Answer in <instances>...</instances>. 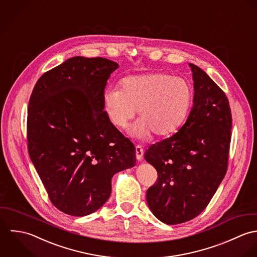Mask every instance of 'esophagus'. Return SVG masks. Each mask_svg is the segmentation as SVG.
<instances>
[{"label": "esophagus", "mask_w": 257, "mask_h": 257, "mask_svg": "<svg viewBox=\"0 0 257 257\" xmlns=\"http://www.w3.org/2000/svg\"><path fill=\"white\" fill-rule=\"evenodd\" d=\"M136 150V158L138 161H141L143 159V155H144V150L142 149L141 146H136L135 148Z\"/></svg>", "instance_id": "34e87169"}]
</instances>
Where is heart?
Returning <instances> with one entry per match:
<instances>
[{
	"label": "heart",
	"mask_w": 257,
	"mask_h": 257,
	"mask_svg": "<svg viewBox=\"0 0 257 257\" xmlns=\"http://www.w3.org/2000/svg\"><path fill=\"white\" fill-rule=\"evenodd\" d=\"M104 110L111 123L124 128L134 117L139 119L130 128L138 139L168 136L186 120L193 103V89L184 78L153 72L133 75L121 81V90L108 88L103 97Z\"/></svg>",
	"instance_id": "1"
}]
</instances>
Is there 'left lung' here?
<instances>
[{"mask_svg": "<svg viewBox=\"0 0 257 257\" xmlns=\"http://www.w3.org/2000/svg\"><path fill=\"white\" fill-rule=\"evenodd\" d=\"M189 65L195 92L186 123L144 154L158 173L157 183L147 191V204L167 224L189 221L205 209L228 161L232 124L228 100L203 69Z\"/></svg>", "mask_w": 257, "mask_h": 257, "instance_id": "obj_1", "label": "left lung"}]
</instances>
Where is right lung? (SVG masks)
<instances>
[{"mask_svg": "<svg viewBox=\"0 0 257 257\" xmlns=\"http://www.w3.org/2000/svg\"><path fill=\"white\" fill-rule=\"evenodd\" d=\"M118 63L71 57L42 75L28 109L31 160L56 208L73 216L100 208L113 176L136 165L134 145L111 123L104 90Z\"/></svg>", "mask_w": 257, "mask_h": 257, "instance_id": "add662e5", "label": "right lung"}]
</instances>
